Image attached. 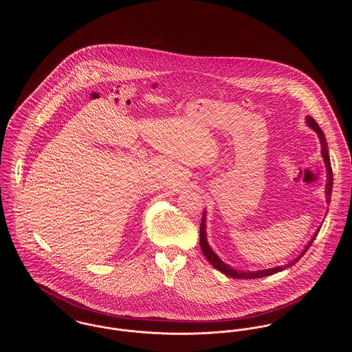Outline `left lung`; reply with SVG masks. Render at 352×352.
<instances>
[{
  "label": "left lung",
  "mask_w": 352,
  "mask_h": 352,
  "mask_svg": "<svg viewBox=\"0 0 352 352\" xmlns=\"http://www.w3.org/2000/svg\"><path fill=\"white\" fill-rule=\"evenodd\" d=\"M306 124L309 128H311L317 135H318L319 142H320V154H322V158H323V162H324V166H326V188H324V194H326V203L330 204L331 201V192H333V168H331V162H330V155H329V146H327V141H326V137L324 133L322 132V129L319 128L318 124L316 122V120L310 116L306 118ZM206 211L203 212V218H201V248L203 254L206 256V258L208 260V263L214 267L215 269H218L219 272H221L223 274L228 276V277H232V278H243V280H248V278H261V277H267L270 274H274L277 272H281L284 269L289 268V267H293L302 256L307 252V250L310 248V245L313 244V241L316 240L317 234H318L319 230L322 227V224L319 226L318 230L314 232V234L311 236L310 241L305 245V248L302 250L301 253L292 261H289L287 264H285L284 267H274V268L268 269H260V270H237V269L230 267L228 264H226L218 254L214 252V250L210 247L208 241H207V231H206ZM326 218V215H324ZM324 220V219H323ZM323 223V221H322Z\"/></svg>",
  "instance_id": "obj_1"
}]
</instances>
